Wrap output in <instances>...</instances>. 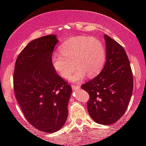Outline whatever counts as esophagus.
I'll return each mask as SVG.
<instances>
[{
  "instance_id": "1",
  "label": "esophagus",
  "mask_w": 146,
  "mask_h": 146,
  "mask_svg": "<svg viewBox=\"0 0 146 146\" xmlns=\"http://www.w3.org/2000/svg\"><path fill=\"white\" fill-rule=\"evenodd\" d=\"M71 87H72V89H73V90L79 89V88H80V85H72Z\"/></svg>"
}]
</instances>
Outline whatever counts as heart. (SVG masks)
Returning <instances> with one entry per match:
<instances>
[{
	"instance_id": "obj_1",
	"label": "heart",
	"mask_w": 146,
	"mask_h": 146,
	"mask_svg": "<svg viewBox=\"0 0 146 146\" xmlns=\"http://www.w3.org/2000/svg\"><path fill=\"white\" fill-rule=\"evenodd\" d=\"M106 49L99 39L92 36H74L64 41L58 46V53L51 56L53 68L64 78L70 74L69 80L76 82L87 77L98 75L106 61Z\"/></svg>"
}]
</instances>
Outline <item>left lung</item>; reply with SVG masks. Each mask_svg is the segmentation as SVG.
I'll use <instances>...</instances> for the list:
<instances>
[{
    "instance_id": "8db88e82",
    "label": "left lung",
    "mask_w": 146,
    "mask_h": 146,
    "mask_svg": "<svg viewBox=\"0 0 146 146\" xmlns=\"http://www.w3.org/2000/svg\"><path fill=\"white\" fill-rule=\"evenodd\" d=\"M107 61L95 78L81 85L89 93L88 113L97 123L110 125L123 115L133 88V73L124 48L107 35Z\"/></svg>"
}]
</instances>
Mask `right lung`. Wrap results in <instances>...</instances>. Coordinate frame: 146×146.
<instances>
[{"instance_id": "right-lung-1", "label": "right lung", "mask_w": 146, "mask_h": 146, "mask_svg": "<svg viewBox=\"0 0 146 146\" xmlns=\"http://www.w3.org/2000/svg\"><path fill=\"white\" fill-rule=\"evenodd\" d=\"M56 35L29 42L16 60L13 88L16 100L28 122L46 133L64 125L71 87L53 68L51 58Z\"/></svg>"}]
</instances>
